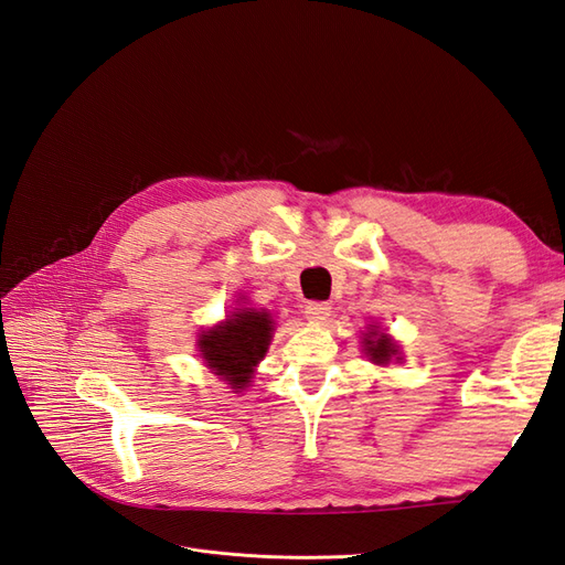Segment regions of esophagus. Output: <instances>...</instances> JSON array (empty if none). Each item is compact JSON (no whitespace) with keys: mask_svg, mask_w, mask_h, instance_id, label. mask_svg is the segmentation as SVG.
Returning a JSON list of instances; mask_svg holds the SVG:
<instances>
[{"mask_svg":"<svg viewBox=\"0 0 565 565\" xmlns=\"http://www.w3.org/2000/svg\"><path fill=\"white\" fill-rule=\"evenodd\" d=\"M329 315H331V306H329V302H322V300H310L308 306H306V317H308L310 322L322 324V322H327V320H329Z\"/></svg>","mask_w":565,"mask_h":565,"instance_id":"1","label":"esophagus"}]
</instances>
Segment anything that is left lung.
Segmentation results:
<instances>
[{
	"label": "left lung",
	"instance_id": "1",
	"mask_svg": "<svg viewBox=\"0 0 565 565\" xmlns=\"http://www.w3.org/2000/svg\"><path fill=\"white\" fill-rule=\"evenodd\" d=\"M365 351L372 358V363L386 365L396 355V345L386 337H374V331H370V337L365 339Z\"/></svg>",
	"mask_w": 565,
	"mask_h": 565
}]
</instances>
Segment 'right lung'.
Segmentation results:
<instances>
[{"label":"right lung","mask_w":565,"mask_h":565,"mask_svg":"<svg viewBox=\"0 0 565 565\" xmlns=\"http://www.w3.org/2000/svg\"><path fill=\"white\" fill-rule=\"evenodd\" d=\"M269 334L271 320L267 312L243 310L234 315V320L202 334L198 345L210 370H214L234 388H243L250 382L253 367L267 353L271 339Z\"/></svg>","instance_id":"right-lung-1"}]
</instances>
